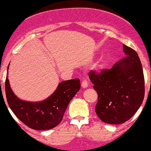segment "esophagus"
<instances>
[{
  "label": "esophagus",
  "instance_id": "34e87169",
  "mask_svg": "<svg viewBox=\"0 0 151 151\" xmlns=\"http://www.w3.org/2000/svg\"><path fill=\"white\" fill-rule=\"evenodd\" d=\"M81 86L83 88H86L88 86V82L87 81L85 80V79H83L81 81Z\"/></svg>",
  "mask_w": 151,
  "mask_h": 151
}]
</instances>
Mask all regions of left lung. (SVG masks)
Segmentation results:
<instances>
[{
    "mask_svg": "<svg viewBox=\"0 0 151 151\" xmlns=\"http://www.w3.org/2000/svg\"><path fill=\"white\" fill-rule=\"evenodd\" d=\"M126 56L111 69L91 70L89 78L98 93V117L109 124H121L134 115L145 96L142 66L137 52L123 45Z\"/></svg>",
    "mask_w": 151,
    "mask_h": 151,
    "instance_id": "obj_1",
    "label": "left lung"
}]
</instances>
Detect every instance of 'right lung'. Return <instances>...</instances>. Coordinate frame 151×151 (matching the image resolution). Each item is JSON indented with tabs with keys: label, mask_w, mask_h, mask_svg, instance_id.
Segmentation results:
<instances>
[{
	"label": "right lung",
	"mask_w": 151,
	"mask_h": 151,
	"mask_svg": "<svg viewBox=\"0 0 151 151\" xmlns=\"http://www.w3.org/2000/svg\"><path fill=\"white\" fill-rule=\"evenodd\" d=\"M80 88L78 78L65 81L45 101L28 102L14 95L10 87L8 76L5 81L6 96L10 109L25 126L34 130H49L58 126L63 119L70 101Z\"/></svg>",
	"instance_id": "add662e5"
}]
</instances>
